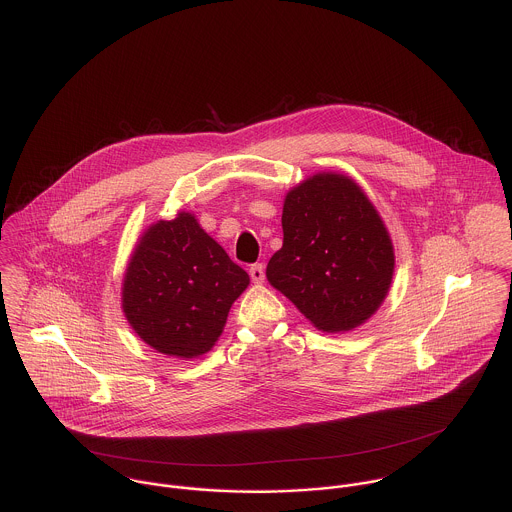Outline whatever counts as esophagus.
Wrapping results in <instances>:
<instances>
[{
    "label": "esophagus",
    "instance_id": "esophagus-1",
    "mask_svg": "<svg viewBox=\"0 0 512 512\" xmlns=\"http://www.w3.org/2000/svg\"><path fill=\"white\" fill-rule=\"evenodd\" d=\"M250 278L254 284H262L264 282V266L262 264L250 266Z\"/></svg>",
    "mask_w": 512,
    "mask_h": 512
}]
</instances>
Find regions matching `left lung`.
Returning <instances> with one entry per match:
<instances>
[{"instance_id": "8db88e82", "label": "left lung", "mask_w": 512, "mask_h": 512, "mask_svg": "<svg viewBox=\"0 0 512 512\" xmlns=\"http://www.w3.org/2000/svg\"><path fill=\"white\" fill-rule=\"evenodd\" d=\"M282 228L266 278L319 331H353L378 311L394 276V246L355 179L319 171L292 187Z\"/></svg>"}]
</instances>
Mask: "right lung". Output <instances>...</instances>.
<instances>
[{
	"label": "right lung",
	"instance_id": "add662e5",
	"mask_svg": "<svg viewBox=\"0 0 512 512\" xmlns=\"http://www.w3.org/2000/svg\"><path fill=\"white\" fill-rule=\"evenodd\" d=\"M248 284L195 215L179 211L138 238L122 280V311L151 349L189 361L215 347Z\"/></svg>",
	"mask_w": 512,
	"mask_h": 512
}]
</instances>
